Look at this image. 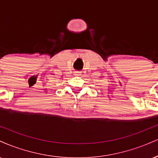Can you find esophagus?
Masks as SVG:
<instances>
[{"instance_id":"1","label":"esophagus","mask_w":158,"mask_h":158,"mask_svg":"<svg viewBox=\"0 0 158 158\" xmlns=\"http://www.w3.org/2000/svg\"><path fill=\"white\" fill-rule=\"evenodd\" d=\"M81 74V72L79 71H75L74 72V75L75 76H79Z\"/></svg>"}]
</instances>
